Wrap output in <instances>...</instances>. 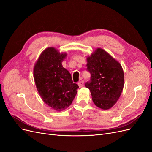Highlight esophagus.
Masks as SVG:
<instances>
[{"label":"esophagus","mask_w":152,"mask_h":152,"mask_svg":"<svg viewBox=\"0 0 152 152\" xmlns=\"http://www.w3.org/2000/svg\"><path fill=\"white\" fill-rule=\"evenodd\" d=\"M83 84H84V81H83V80H81V81L78 82V86H79L80 87H83Z\"/></svg>","instance_id":"1"}]
</instances>
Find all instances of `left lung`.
<instances>
[{"label": "left lung", "mask_w": 152, "mask_h": 152, "mask_svg": "<svg viewBox=\"0 0 152 152\" xmlns=\"http://www.w3.org/2000/svg\"><path fill=\"white\" fill-rule=\"evenodd\" d=\"M87 60V70L91 77L85 86L90 90L96 106L110 109L118 100L124 87L122 66L101 48H97Z\"/></svg>", "instance_id": "8db88e82"}]
</instances>
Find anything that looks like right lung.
Listing matches in <instances>:
<instances>
[{
  "instance_id": "right-lung-1",
  "label": "right lung",
  "mask_w": 152,
  "mask_h": 152,
  "mask_svg": "<svg viewBox=\"0 0 152 152\" xmlns=\"http://www.w3.org/2000/svg\"><path fill=\"white\" fill-rule=\"evenodd\" d=\"M66 56L50 47L42 52L34 67V79L39 95L47 105L57 111L70 105L79 88L62 66Z\"/></svg>"
}]
</instances>
